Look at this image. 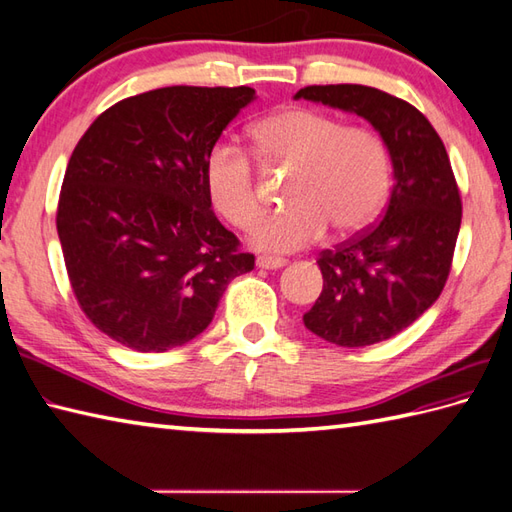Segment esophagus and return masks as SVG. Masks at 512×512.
Returning <instances> with one entry per match:
<instances>
[{
	"label": "esophagus",
	"instance_id": "1",
	"mask_svg": "<svg viewBox=\"0 0 512 512\" xmlns=\"http://www.w3.org/2000/svg\"><path fill=\"white\" fill-rule=\"evenodd\" d=\"M285 264H288V261L281 259V257H266V255L264 257H257V266L264 268V270H279Z\"/></svg>",
	"mask_w": 512,
	"mask_h": 512
}]
</instances>
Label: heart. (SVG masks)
<instances>
[{"mask_svg": "<svg viewBox=\"0 0 512 512\" xmlns=\"http://www.w3.org/2000/svg\"><path fill=\"white\" fill-rule=\"evenodd\" d=\"M261 161L294 170L288 187L292 207L259 220L251 244L259 251L290 253L325 235L366 229L382 213L390 192V157L373 130L344 126L338 117L288 106L251 128ZM205 187L211 205L240 229L251 227L261 205L255 168L233 144H216L205 159Z\"/></svg>", "mask_w": 512, "mask_h": 512, "instance_id": "b5f03b06", "label": "heart"}]
</instances>
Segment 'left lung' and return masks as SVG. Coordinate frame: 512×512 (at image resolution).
I'll list each match as a JSON object with an SVG mask.
<instances>
[{"label": "left lung", "instance_id": "1", "mask_svg": "<svg viewBox=\"0 0 512 512\" xmlns=\"http://www.w3.org/2000/svg\"><path fill=\"white\" fill-rule=\"evenodd\" d=\"M296 100L364 117L390 154L388 207L373 229L323 251V292L305 327L338 347H368L410 327L441 296L460 231L462 202L447 150L406 100L364 85H314Z\"/></svg>", "mask_w": 512, "mask_h": 512}]
</instances>
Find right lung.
Here are the masks:
<instances>
[{
	"instance_id": "obj_1",
	"label": "right lung",
	"mask_w": 512,
	"mask_h": 512,
	"mask_svg": "<svg viewBox=\"0 0 512 512\" xmlns=\"http://www.w3.org/2000/svg\"><path fill=\"white\" fill-rule=\"evenodd\" d=\"M253 100L251 87L146 91L106 109L71 152L56 211L67 275L82 312L124 347H183L255 268L205 187L207 152Z\"/></svg>"
}]
</instances>
